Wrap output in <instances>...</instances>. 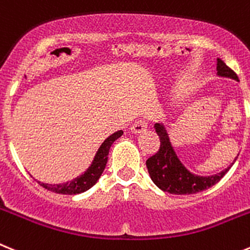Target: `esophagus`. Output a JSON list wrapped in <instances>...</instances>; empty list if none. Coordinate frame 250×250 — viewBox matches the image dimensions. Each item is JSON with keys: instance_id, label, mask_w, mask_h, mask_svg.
I'll list each match as a JSON object with an SVG mask.
<instances>
[{"instance_id": "obj_1", "label": "esophagus", "mask_w": 250, "mask_h": 250, "mask_svg": "<svg viewBox=\"0 0 250 250\" xmlns=\"http://www.w3.org/2000/svg\"><path fill=\"white\" fill-rule=\"evenodd\" d=\"M146 127H148V125H146V121H138V123H135L133 126L130 127V130H131V133L140 134V133H144V131L146 130Z\"/></svg>"}]
</instances>
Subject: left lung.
I'll use <instances>...</instances> for the list:
<instances>
[{
	"mask_svg": "<svg viewBox=\"0 0 250 250\" xmlns=\"http://www.w3.org/2000/svg\"><path fill=\"white\" fill-rule=\"evenodd\" d=\"M216 70L219 77H227V78L239 81L235 72L230 69L220 58H217ZM154 129L161 140V146H159V150L146 161V168L155 186L159 187L162 191L172 193V195H192V193H197V192L210 188L227 174L228 170L231 168L238 158L236 157L234 159L230 167L221 170L220 173L212 174V176H197L189 172L183 166L170 143L169 134L163 124L157 123L154 125Z\"/></svg>",
	"mask_w": 250,
	"mask_h": 250,
	"instance_id": "1",
	"label": "left lung"
}]
</instances>
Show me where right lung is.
<instances>
[{
    "label": "right lung",
    "instance_id": "obj_1",
    "mask_svg": "<svg viewBox=\"0 0 250 250\" xmlns=\"http://www.w3.org/2000/svg\"><path fill=\"white\" fill-rule=\"evenodd\" d=\"M123 130H119L112 135H110L107 139L104 140L99 148L97 153H96L95 158H93L92 163L87 168V170L81 176L76 177L74 180L69 181V182L58 183V185H49V183H42L38 181L40 186L44 188L49 189V191L55 192V193H62V195H78L82 192L87 191L92 186H95L96 182L100 180L102 172H104L106 163H107V155L110 151L112 143L116 139H119L123 135Z\"/></svg>",
    "mask_w": 250,
    "mask_h": 250
}]
</instances>
